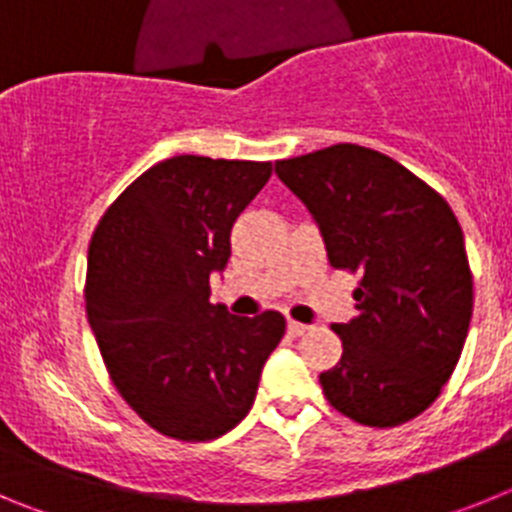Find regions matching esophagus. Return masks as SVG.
<instances>
[{
  "instance_id": "1",
  "label": "esophagus",
  "mask_w": 512,
  "mask_h": 512,
  "mask_svg": "<svg viewBox=\"0 0 512 512\" xmlns=\"http://www.w3.org/2000/svg\"><path fill=\"white\" fill-rule=\"evenodd\" d=\"M287 330H289V336H302V333H307V325L305 323H297V320H289L287 323Z\"/></svg>"
}]
</instances>
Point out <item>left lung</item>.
<instances>
[{"label": "left lung", "instance_id": "8db88e82", "mask_svg": "<svg viewBox=\"0 0 512 512\" xmlns=\"http://www.w3.org/2000/svg\"><path fill=\"white\" fill-rule=\"evenodd\" d=\"M318 223L333 269L361 271L359 315L333 330L343 354L320 374L338 413L392 428L449 382L472 320L464 233L436 189L372 148L338 143L277 161Z\"/></svg>", "mask_w": 512, "mask_h": 512}]
</instances>
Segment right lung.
<instances>
[{
	"label": "right lung",
	"instance_id": "1",
	"mask_svg": "<svg viewBox=\"0 0 512 512\" xmlns=\"http://www.w3.org/2000/svg\"><path fill=\"white\" fill-rule=\"evenodd\" d=\"M269 176V161L166 158L107 207L89 243L84 297L104 366L176 441H212L246 418L287 328L274 310L235 318L210 302L235 217Z\"/></svg>",
	"mask_w": 512,
	"mask_h": 512
}]
</instances>
